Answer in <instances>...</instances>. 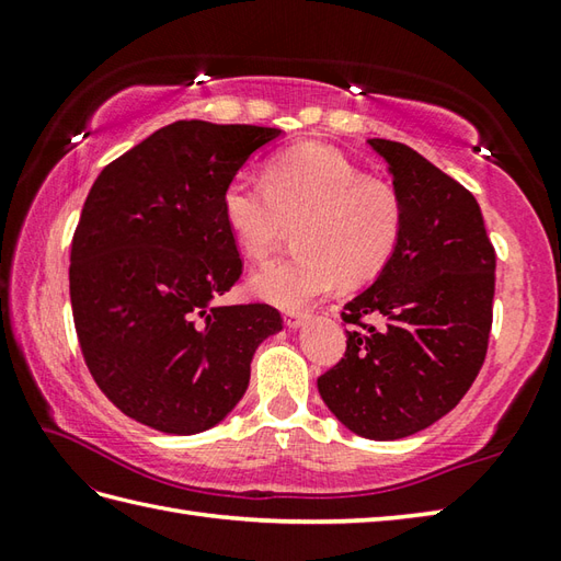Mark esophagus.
Returning a JSON list of instances; mask_svg holds the SVG:
<instances>
[{
    "mask_svg": "<svg viewBox=\"0 0 561 561\" xmlns=\"http://www.w3.org/2000/svg\"><path fill=\"white\" fill-rule=\"evenodd\" d=\"M304 320H306L304 311H287V313H284V323H287L289 328H299Z\"/></svg>",
    "mask_w": 561,
    "mask_h": 561,
    "instance_id": "1",
    "label": "esophagus"
}]
</instances>
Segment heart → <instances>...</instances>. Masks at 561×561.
Masks as SVG:
<instances>
[{"label":"heart","mask_w":561,"mask_h":561,"mask_svg":"<svg viewBox=\"0 0 561 561\" xmlns=\"http://www.w3.org/2000/svg\"><path fill=\"white\" fill-rule=\"evenodd\" d=\"M224 219L248 257L267 260L296 221L289 260L253 274V289L279 306H304L342 279H374L396 255L404 231L402 199L376 178H364L342 151L299 145L272 157L265 181L233 175L221 195Z\"/></svg>","instance_id":"b5f03b06"}]
</instances>
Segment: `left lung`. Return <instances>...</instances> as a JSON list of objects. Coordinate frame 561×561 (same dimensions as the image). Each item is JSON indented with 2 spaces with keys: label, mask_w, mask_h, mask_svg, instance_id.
<instances>
[{
  "label": "left lung",
  "mask_w": 561,
  "mask_h": 561,
  "mask_svg": "<svg viewBox=\"0 0 561 561\" xmlns=\"http://www.w3.org/2000/svg\"><path fill=\"white\" fill-rule=\"evenodd\" d=\"M368 145L388 161L404 231L380 277L344 304L347 350L318 390L354 434L396 440L438 422L478 378L496 255L470 190L400 141Z\"/></svg>",
  "instance_id": "left-lung-1"
}]
</instances>
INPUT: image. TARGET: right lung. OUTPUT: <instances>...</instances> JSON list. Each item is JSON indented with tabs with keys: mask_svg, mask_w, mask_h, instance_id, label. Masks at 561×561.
Returning a JSON list of instances; mask_svg holds the SVG:
<instances>
[{
	"mask_svg": "<svg viewBox=\"0 0 561 561\" xmlns=\"http://www.w3.org/2000/svg\"><path fill=\"white\" fill-rule=\"evenodd\" d=\"M277 127L178 121L105 165L71 238L69 299L81 356L117 410L197 434L243 398L270 304L217 306L243 260L221 195Z\"/></svg>",
	"mask_w": 561,
	"mask_h": 561,
	"instance_id": "1",
	"label": "right lung"
}]
</instances>
